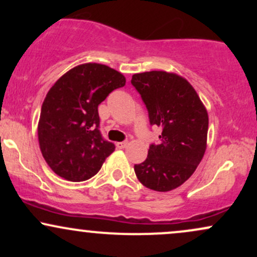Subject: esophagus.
Segmentation results:
<instances>
[{
	"instance_id": "1",
	"label": "esophagus",
	"mask_w": 257,
	"mask_h": 257,
	"mask_svg": "<svg viewBox=\"0 0 257 257\" xmlns=\"http://www.w3.org/2000/svg\"><path fill=\"white\" fill-rule=\"evenodd\" d=\"M116 146L118 147V149H125L126 146H128V143L126 141H120V143H117Z\"/></svg>"
}]
</instances>
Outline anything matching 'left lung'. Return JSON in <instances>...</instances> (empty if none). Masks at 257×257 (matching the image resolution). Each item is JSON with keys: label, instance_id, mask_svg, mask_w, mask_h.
Returning <instances> with one entry per match:
<instances>
[{"label": "left lung", "instance_id": "1", "mask_svg": "<svg viewBox=\"0 0 257 257\" xmlns=\"http://www.w3.org/2000/svg\"><path fill=\"white\" fill-rule=\"evenodd\" d=\"M132 84L146 105L150 124L162 128L158 145L151 144L147 158L134 166L137 178L150 190L172 191L192 175L204 156L208 112L192 85L176 73H135Z\"/></svg>", "mask_w": 257, "mask_h": 257}]
</instances>
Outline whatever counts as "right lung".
Listing matches in <instances>:
<instances>
[{"instance_id":"add662e5","label":"right lung","mask_w":257,"mask_h":257,"mask_svg":"<svg viewBox=\"0 0 257 257\" xmlns=\"http://www.w3.org/2000/svg\"><path fill=\"white\" fill-rule=\"evenodd\" d=\"M124 85L120 72L88 63L67 71L49 89L37 132L43 158L57 175L75 182L90 179L114 151L99 131L98 106Z\"/></svg>"}]
</instances>
